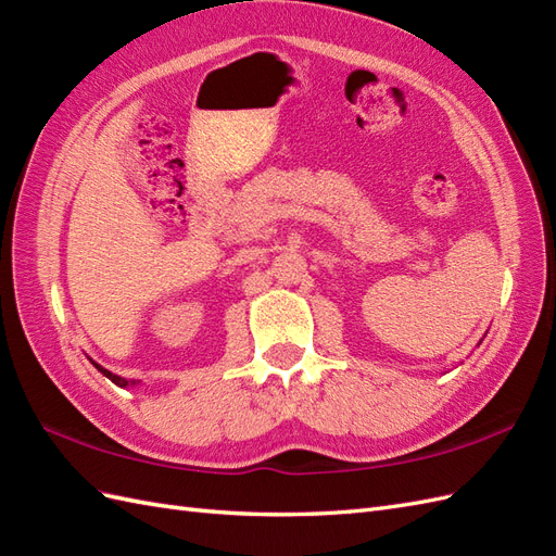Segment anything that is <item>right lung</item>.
<instances>
[{
  "instance_id": "add662e5",
  "label": "right lung",
  "mask_w": 556,
  "mask_h": 556,
  "mask_svg": "<svg viewBox=\"0 0 556 556\" xmlns=\"http://www.w3.org/2000/svg\"><path fill=\"white\" fill-rule=\"evenodd\" d=\"M93 366H96V368H98V371H101V374H103L105 378H110L112 382H115V386H119V388H129V386H138V382H140V380H126V378H122V376H115V374H110V371H108V368H103L101 364H96V362H93Z\"/></svg>"
}]
</instances>
